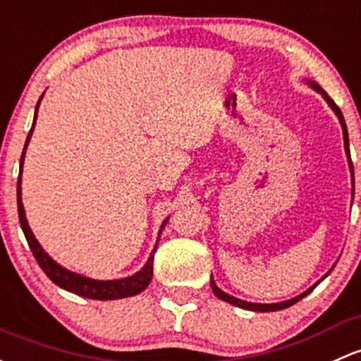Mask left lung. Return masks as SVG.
Segmentation results:
<instances>
[{"label":"left lung","instance_id":"8db88e82","mask_svg":"<svg viewBox=\"0 0 361 361\" xmlns=\"http://www.w3.org/2000/svg\"><path fill=\"white\" fill-rule=\"evenodd\" d=\"M310 85L313 86L314 90L318 91V93H322L324 94V98L325 100H327V104L331 105V109L334 112H336V116L339 117V123H341V126H343V135H344V147H350V142H348V130H346V123H344V117H343V112H341V109L337 107L336 105V102L332 100L331 97H329L327 93H325L324 90L320 88V86L318 85H314V82H311L310 81ZM350 168H351V173H353V166L350 164ZM211 287H212V292H214L216 295H218L219 299H223V301H226V302H230V305H235V306H238V308H244V310H250V311H279V310H283V308H289V306H292V305H295V302L298 301H301L302 298H305V295H308L311 290L314 289V286L313 287H310L308 290L306 292H302V294H299V295H295L294 299H289V301H283V302H275V305H257V302H247V301H240V299H237V298H233V295H228L226 294V292H223L221 289H218V286H216L214 283V280H211Z\"/></svg>","mask_w":361,"mask_h":361}]
</instances>
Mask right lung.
I'll return each mask as SVG.
<instances>
[{
    "mask_svg": "<svg viewBox=\"0 0 361 361\" xmlns=\"http://www.w3.org/2000/svg\"><path fill=\"white\" fill-rule=\"evenodd\" d=\"M41 102V98H39ZM39 102L36 105V114H34V123L32 128H30L27 140H25V145H24V152H22V157H20V174H22V162H24V154L25 149H27V143L30 140V135H32L34 126H36V117H37V107H39ZM20 174H18V181H17V209H18V219H20V226L22 231H24L25 238H27V244L30 250H32V256L36 257L37 264L41 267V270L47 273L48 279L51 280L53 283H56L59 287L62 289L74 292V294L82 295V298H88V299H123V298H130V295H136L140 294L142 290L147 289V286L150 283L152 280V273H154V252L147 261L145 267L142 268L138 273H135L133 276H128V279H121V280H91L86 279V276L78 275V273H72L66 268H62L60 264H56L55 261L41 249V245L37 244V240L34 238L32 231H30L29 225H27V219H25V212H24V206H22V199H20ZM168 221V219H166ZM164 221V223H166ZM162 223V226H164ZM162 230V228H161ZM157 247V245H155Z\"/></svg>",
    "mask_w": 361,
    "mask_h": 361,
    "instance_id": "right-lung-1",
    "label": "right lung"
}]
</instances>
